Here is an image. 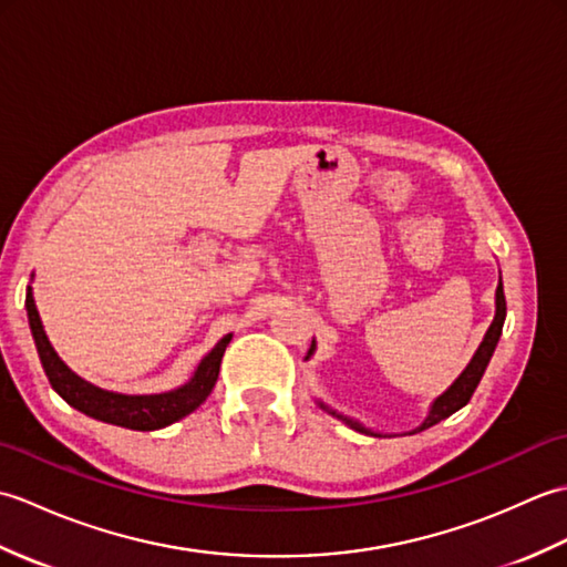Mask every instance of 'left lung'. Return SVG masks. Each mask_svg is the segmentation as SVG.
I'll use <instances>...</instances> for the list:
<instances>
[{"label":"left lung","instance_id":"1","mask_svg":"<svg viewBox=\"0 0 567 567\" xmlns=\"http://www.w3.org/2000/svg\"><path fill=\"white\" fill-rule=\"evenodd\" d=\"M504 317H507V302H504V287H502V272H499V285H497V292H495V319H492L489 329L485 331L483 343L477 346V351L473 353V358H470V363L465 365V370L461 372V375H457V378L451 382V388L445 390V392H441V394L436 396V400H433V402L429 404V412H426L424 421H421V424H419L416 429L404 431V433H419V431H424V429H431L433 424H439V421L449 419L451 414L457 412V409H463V406L470 402V396H473V392H475V388L480 384V380H483L485 370H487V365H489V358H492V353H495V348H497V343H499L502 327H504ZM315 353H317V341H311L309 353H307L305 360H309ZM317 404L323 409V412H329L331 416L343 421V424L351 426L353 431L365 433V436H392V433L375 431V429H370V426H365V424H360V421L353 419V416H346V414H341V412H336V409H331L329 404H323L321 400H317Z\"/></svg>","mask_w":567,"mask_h":567}]
</instances>
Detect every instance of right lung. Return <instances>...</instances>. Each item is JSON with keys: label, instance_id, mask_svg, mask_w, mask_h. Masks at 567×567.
I'll return each mask as SVG.
<instances>
[{"label": "right lung", "instance_id": "1", "mask_svg": "<svg viewBox=\"0 0 567 567\" xmlns=\"http://www.w3.org/2000/svg\"><path fill=\"white\" fill-rule=\"evenodd\" d=\"M27 315H29L31 336L35 341V351H39L41 365L45 370L48 380H51L53 390L63 396L70 406H75L78 412L97 421H104V424H114V426H124L134 431L165 429L195 412V409L212 394L216 378H219L224 351L226 346L231 343V336H234V333H226L224 339L199 360V365L195 368V372H192V378L185 384H179V388L158 392V394H124V392L97 388V384L82 380L78 372H72L63 363V358L55 353L53 343L48 341L39 309H35L31 285L27 287Z\"/></svg>", "mask_w": 567, "mask_h": 567}]
</instances>
